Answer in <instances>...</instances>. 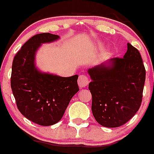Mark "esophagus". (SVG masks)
<instances>
[{
  "mask_svg": "<svg viewBox=\"0 0 154 154\" xmlns=\"http://www.w3.org/2000/svg\"><path fill=\"white\" fill-rule=\"evenodd\" d=\"M89 82V80L85 75H80L78 79V85L80 88H83L86 86Z\"/></svg>",
  "mask_w": 154,
  "mask_h": 154,
  "instance_id": "obj_1",
  "label": "esophagus"
}]
</instances>
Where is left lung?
<instances>
[{
    "label": "left lung",
    "instance_id": "8db88e82",
    "mask_svg": "<svg viewBox=\"0 0 154 154\" xmlns=\"http://www.w3.org/2000/svg\"><path fill=\"white\" fill-rule=\"evenodd\" d=\"M92 112L105 127L123 126L142 103L146 70L140 53L128 43L123 58H113L88 70Z\"/></svg>",
    "mask_w": 154,
    "mask_h": 154
}]
</instances>
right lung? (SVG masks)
<instances>
[{
  "label": "right lung",
  "instance_id": "right-lung-1",
  "mask_svg": "<svg viewBox=\"0 0 154 154\" xmlns=\"http://www.w3.org/2000/svg\"><path fill=\"white\" fill-rule=\"evenodd\" d=\"M58 38V35L50 33L34 35L17 51L12 63L11 86L17 109L27 119L41 126L58 123L79 90L78 75L61 77L42 72L35 66V54L41 45Z\"/></svg>",
  "mask_w": 154,
  "mask_h": 154
}]
</instances>
